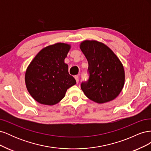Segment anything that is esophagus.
Listing matches in <instances>:
<instances>
[{
	"mask_svg": "<svg viewBox=\"0 0 151 151\" xmlns=\"http://www.w3.org/2000/svg\"><path fill=\"white\" fill-rule=\"evenodd\" d=\"M74 78H75L76 81V83H79V77L77 76H74Z\"/></svg>",
	"mask_w": 151,
	"mask_h": 151,
	"instance_id": "esophagus-1",
	"label": "esophagus"
}]
</instances>
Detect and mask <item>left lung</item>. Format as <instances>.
Instances as JSON below:
<instances>
[{"label": "left lung", "mask_w": 151, "mask_h": 151, "mask_svg": "<svg viewBox=\"0 0 151 151\" xmlns=\"http://www.w3.org/2000/svg\"><path fill=\"white\" fill-rule=\"evenodd\" d=\"M79 47L89 65V79L81 86L84 94L99 104L115 99L125 84V70L120 59L107 45L97 40H84Z\"/></svg>", "instance_id": "obj_1"}]
</instances>
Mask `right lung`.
I'll return each instance as SVG.
<instances>
[{
  "label": "right lung",
  "instance_id": "right-lung-1",
  "mask_svg": "<svg viewBox=\"0 0 151 151\" xmlns=\"http://www.w3.org/2000/svg\"><path fill=\"white\" fill-rule=\"evenodd\" d=\"M70 48L71 45L65 43L48 45L40 50L27 67L26 86L36 101L52 106L60 102L67 90L76 84L64 62Z\"/></svg>",
  "mask_w": 151,
  "mask_h": 151
}]
</instances>
